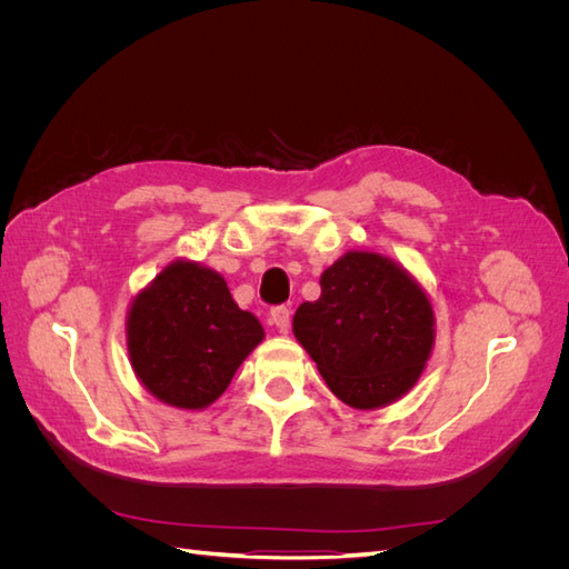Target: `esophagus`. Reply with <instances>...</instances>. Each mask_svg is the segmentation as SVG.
I'll use <instances>...</instances> for the list:
<instances>
[{"label": "esophagus", "mask_w": 569, "mask_h": 569, "mask_svg": "<svg viewBox=\"0 0 569 569\" xmlns=\"http://www.w3.org/2000/svg\"><path fill=\"white\" fill-rule=\"evenodd\" d=\"M270 322L278 327L280 332H287L289 330V325H291V311H289V306H274L272 311H270Z\"/></svg>", "instance_id": "1"}]
</instances>
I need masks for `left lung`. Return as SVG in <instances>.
Listing matches in <instances>:
<instances>
[{
    "mask_svg": "<svg viewBox=\"0 0 569 569\" xmlns=\"http://www.w3.org/2000/svg\"><path fill=\"white\" fill-rule=\"evenodd\" d=\"M320 289L291 325L337 399L372 410L416 387L435 347V311L418 280L382 253L347 251Z\"/></svg>",
    "mask_w": 569,
    "mask_h": 569,
    "instance_id": "left-lung-1",
    "label": "left lung"
}]
</instances>
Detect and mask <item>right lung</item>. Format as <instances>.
<instances>
[{
    "mask_svg": "<svg viewBox=\"0 0 569 569\" xmlns=\"http://www.w3.org/2000/svg\"><path fill=\"white\" fill-rule=\"evenodd\" d=\"M126 337L130 366L151 396L203 410L266 332L234 303L220 272L178 258L132 299Z\"/></svg>",
    "mask_w": 569,
    "mask_h": 569,
    "instance_id": "right-lung-1",
    "label": "right lung"
}]
</instances>
